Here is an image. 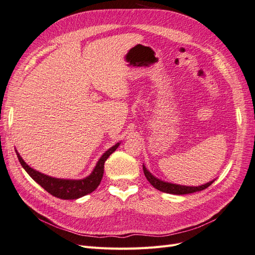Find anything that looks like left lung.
Masks as SVG:
<instances>
[{
  "instance_id": "left-lung-1",
  "label": "left lung",
  "mask_w": 255,
  "mask_h": 255,
  "mask_svg": "<svg viewBox=\"0 0 255 255\" xmlns=\"http://www.w3.org/2000/svg\"><path fill=\"white\" fill-rule=\"evenodd\" d=\"M142 168H143V173L146 177V180L150 182V184L154 188H156L159 191L166 192V194H171V195H187V194H192V192H196V191H201L207 188L215 181L213 180L204 185H201V186H184V185H177V184L160 181L159 179H157V177L154 176L148 169L145 168L144 165H142Z\"/></svg>"
}]
</instances>
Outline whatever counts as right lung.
I'll use <instances>...</instances> for the list:
<instances>
[{"mask_svg":"<svg viewBox=\"0 0 255 255\" xmlns=\"http://www.w3.org/2000/svg\"><path fill=\"white\" fill-rule=\"evenodd\" d=\"M120 142L113 145L111 149L107 150L103 155L100 157L94 170L87 177L82 180H65L57 179V177H52L47 174H43L35 169L30 168L24 160L22 159L20 154L16 150L18 159L21 166L25 169V171L32 179L40 185V186L47 190L52 196L63 199V200H74L81 197L91 194L101 183V180L104 173V163L105 160L110 157L111 154L118 148Z\"/></svg>","mask_w":255,"mask_h":255,"instance_id":"right-lung-1","label":"right lung"}]
</instances>
